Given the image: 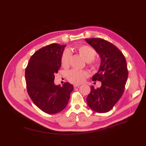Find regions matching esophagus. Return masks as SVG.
Masks as SVG:
<instances>
[{
    "instance_id": "1",
    "label": "esophagus",
    "mask_w": 146,
    "mask_h": 146,
    "mask_svg": "<svg viewBox=\"0 0 146 146\" xmlns=\"http://www.w3.org/2000/svg\"><path fill=\"white\" fill-rule=\"evenodd\" d=\"M80 86V85H78V84H76V85H74V88L79 87Z\"/></svg>"
}]
</instances>
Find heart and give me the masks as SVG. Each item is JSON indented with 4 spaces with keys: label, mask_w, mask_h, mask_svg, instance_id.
<instances>
[{
    "label": "heart",
    "mask_w": 146,
    "mask_h": 146,
    "mask_svg": "<svg viewBox=\"0 0 146 146\" xmlns=\"http://www.w3.org/2000/svg\"><path fill=\"white\" fill-rule=\"evenodd\" d=\"M77 50L83 58L88 62V65L91 70L93 72H97L99 68V63L98 61L94 60L97 55L96 50L88 45H82L77 48ZM70 53L69 50H66L63 52L61 57V64L64 69L69 68L70 60ZM87 73L84 70H79L77 69H72L69 70L67 74L68 80L73 83H82L86 76Z\"/></svg>",
    "instance_id": "obj_1"
}]
</instances>
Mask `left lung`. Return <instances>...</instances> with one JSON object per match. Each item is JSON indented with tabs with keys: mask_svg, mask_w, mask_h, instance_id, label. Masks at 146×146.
I'll return each instance as SVG.
<instances>
[{
	"mask_svg": "<svg viewBox=\"0 0 146 146\" xmlns=\"http://www.w3.org/2000/svg\"><path fill=\"white\" fill-rule=\"evenodd\" d=\"M86 42L99 54L101 64L92 80L100 81V88L91 87L86 102L93 111L107 113L121 99L125 90L128 70L124 55L119 48L105 39L86 38Z\"/></svg>",
	"mask_w": 146,
	"mask_h": 146,
	"instance_id": "1",
	"label": "left lung"
}]
</instances>
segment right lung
<instances>
[{
  "label": "right lung",
  "mask_w": 146,
  "mask_h": 146,
  "mask_svg": "<svg viewBox=\"0 0 146 146\" xmlns=\"http://www.w3.org/2000/svg\"><path fill=\"white\" fill-rule=\"evenodd\" d=\"M66 45L51 44L39 48L31 56L25 77L27 92L33 102L47 114H56L68 105L73 86L54 84L55 74L61 67V57Z\"/></svg>",
  "instance_id": "add662e5"
}]
</instances>
